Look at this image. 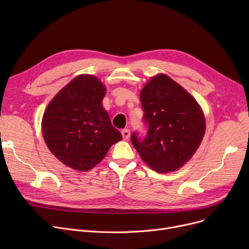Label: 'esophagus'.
<instances>
[{"label": "esophagus", "mask_w": 249, "mask_h": 249, "mask_svg": "<svg viewBox=\"0 0 249 249\" xmlns=\"http://www.w3.org/2000/svg\"><path fill=\"white\" fill-rule=\"evenodd\" d=\"M122 136H123V138L125 140L129 139V137H130V130L129 129H123L122 130Z\"/></svg>", "instance_id": "esophagus-1"}]
</instances>
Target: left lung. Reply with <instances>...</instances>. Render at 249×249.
I'll return each mask as SVG.
<instances>
[{
  "mask_svg": "<svg viewBox=\"0 0 249 249\" xmlns=\"http://www.w3.org/2000/svg\"><path fill=\"white\" fill-rule=\"evenodd\" d=\"M140 101L148 129L143 139L133 132V146L154 171H177L192 158L204 137L206 123L201 107L184 88L163 73L144 86Z\"/></svg>",
  "mask_w": 249,
  "mask_h": 249,
  "instance_id": "obj_1",
  "label": "left lung"
}]
</instances>
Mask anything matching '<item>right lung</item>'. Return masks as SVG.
I'll return each instance as SVG.
<instances>
[{"label": "right lung", "mask_w": 249, "mask_h": 249, "mask_svg": "<svg viewBox=\"0 0 249 249\" xmlns=\"http://www.w3.org/2000/svg\"><path fill=\"white\" fill-rule=\"evenodd\" d=\"M106 88L89 74L74 77L52 99L43 114L47 147L63 164L87 172L98 164L122 134L102 106Z\"/></svg>", "instance_id": "right-lung-1"}]
</instances>
